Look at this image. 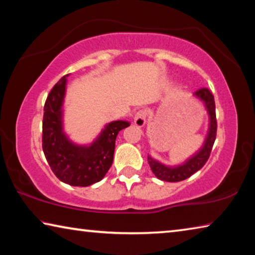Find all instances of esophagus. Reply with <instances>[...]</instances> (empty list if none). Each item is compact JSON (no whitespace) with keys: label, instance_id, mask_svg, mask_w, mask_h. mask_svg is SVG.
<instances>
[{"label":"esophagus","instance_id":"esophagus-1","mask_svg":"<svg viewBox=\"0 0 255 255\" xmlns=\"http://www.w3.org/2000/svg\"><path fill=\"white\" fill-rule=\"evenodd\" d=\"M146 118H147V112L145 110H138L135 114L133 123H135V125L138 127H143L146 123Z\"/></svg>","mask_w":255,"mask_h":255}]
</instances>
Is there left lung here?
<instances>
[{
  "mask_svg": "<svg viewBox=\"0 0 255 255\" xmlns=\"http://www.w3.org/2000/svg\"><path fill=\"white\" fill-rule=\"evenodd\" d=\"M195 96L200 98L205 102L210 117V127L206 143L199 153L196 154L192 158H190L188 162H185L183 165H180L178 167L165 166L148 156L150 170H152L155 176L159 180L166 181V182H179V181L188 179L192 174H195L197 171H199L205 165L206 162L208 161L210 156L211 149H213L216 139V135H217V118H216L215 99L210 90L207 88H201L197 90L195 92Z\"/></svg>",
  "mask_w": 255,
  "mask_h": 255,
  "instance_id": "1",
  "label": "left lung"
}]
</instances>
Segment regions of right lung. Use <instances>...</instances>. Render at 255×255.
<instances>
[{"label": "right lung", "mask_w": 255, "mask_h": 255, "mask_svg": "<svg viewBox=\"0 0 255 255\" xmlns=\"http://www.w3.org/2000/svg\"><path fill=\"white\" fill-rule=\"evenodd\" d=\"M66 75L50 90L44 106L42 150L57 178L74 187H89L103 179L114 161L118 132L129 126L123 120L114 122L89 147L72 144L62 130V105Z\"/></svg>", "instance_id": "right-lung-1"}]
</instances>
